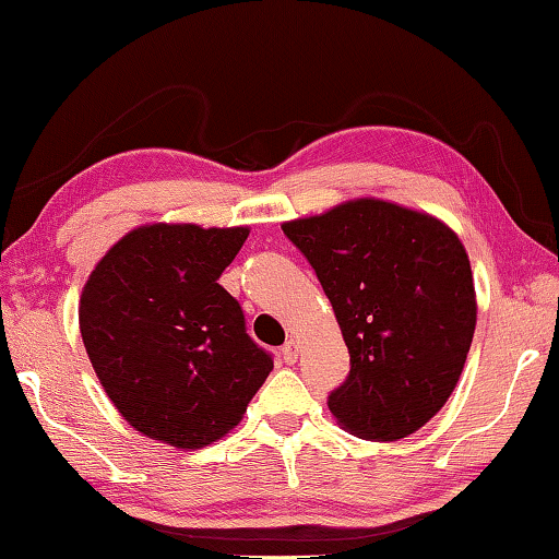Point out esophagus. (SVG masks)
Masks as SVG:
<instances>
[{
    "mask_svg": "<svg viewBox=\"0 0 559 559\" xmlns=\"http://www.w3.org/2000/svg\"><path fill=\"white\" fill-rule=\"evenodd\" d=\"M281 357L286 359L288 365L296 362V359H298V343H296V340H288V343L281 347Z\"/></svg>",
    "mask_w": 559,
    "mask_h": 559,
    "instance_id": "1",
    "label": "esophagus"
}]
</instances>
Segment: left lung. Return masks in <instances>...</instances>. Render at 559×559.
Segmentation results:
<instances>
[{
  "instance_id": "1",
  "label": "left lung",
  "mask_w": 559,
  "mask_h": 559,
  "mask_svg": "<svg viewBox=\"0 0 559 559\" xmlns=\"http://www.w3.org/2000/svg\"><path fill=\"white\" fill-rule=\"evenodd\" d=\"M283 234L313 266L349 353L328 409L359 439L409 437L447 404L476 330L459 236L380 200L288 222Z\"/></svg>"
}]
</instances>
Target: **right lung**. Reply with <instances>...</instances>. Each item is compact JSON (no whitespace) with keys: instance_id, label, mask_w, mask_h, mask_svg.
I'll list each match as a JSON object with an SVG mask.
<instances>
[{"instance_id":"obj_1","label":"right lung","mask_w":559,"mask_h":559,"mask_svg":"<svg viewBox=\"0 0 559 559\" xmlns=\"http://www.w3.org/2000/svg\"><path fill=\"white\" fill-rule=\"evenodd\" d=\"M249 229L153 224L112 246L83 288L86 353L145 437L200 449L231 431L273 370L219 283Z\"/></svg>"}]
</instances>
